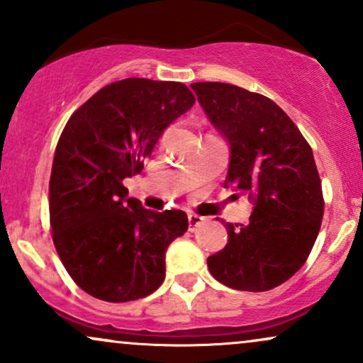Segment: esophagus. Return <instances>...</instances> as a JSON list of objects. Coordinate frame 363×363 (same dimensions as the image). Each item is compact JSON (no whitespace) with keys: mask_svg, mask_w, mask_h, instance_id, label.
Segmentation results:
<instances>
[{"mask_svg":"<svg viewBox=\"0 0 363 363\" xmlns=\"http://www.w3.org/2000/svg\"><path fill=\"white\" fill-rule=\"evenodd\" d=\"M187 220H189V230H194L196 227H198L199 223L203 222V216H199V215H196V213H189L187 215Z\"/></svg>","mask_w":363,"mask_h":363,"instance_id":"34e87169","label":"esophagus"}]
</instances>
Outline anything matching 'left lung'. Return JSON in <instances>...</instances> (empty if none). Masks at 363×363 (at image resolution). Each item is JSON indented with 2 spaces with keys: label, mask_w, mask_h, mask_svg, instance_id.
I'll return each instance as SVG.
<instances>
[{
  "label": "left lung",
  "mask_w": 363,
  "mask_h": 363,
  "mask_svg": "<svg viewBox=\"0 0 363 363\" xmlns=\"http://www.w3.org/2000/svg\"><path fill=\"white\" fill-rule=\"evenodd\" d=\"M191 89L228 145L225 187L252 203L247 223H225L227 245L208 269L234 290H272L302 268L318 239L324 201L312 150L272 99L218 82Z\"/></svg>",
  "instance_id": "8db88e82"
}]
</instances>
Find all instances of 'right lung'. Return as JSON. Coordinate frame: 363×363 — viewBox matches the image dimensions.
<instances>
[{
	"label": "right lung",
	"mask_w": 363,
	"mask_h": 363,
	"mask_svg": "<svg viewBox=\"0 0 363 363\" xmlns=\"http://www.w3.org/2000/svg\"><path fill=\"white\" fill-rule=\"evenodd\" d=\"M179 82L126 78L104 86L66 123L49 181L52 240L86 294L128 302L165 278V251L187 230L181 210L152 211L123 181L143 169L169 124L193 107Z\"/></svg>",
	"instance_id": "right-lung-1"
}]
</instances>
